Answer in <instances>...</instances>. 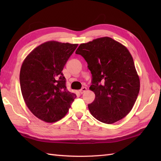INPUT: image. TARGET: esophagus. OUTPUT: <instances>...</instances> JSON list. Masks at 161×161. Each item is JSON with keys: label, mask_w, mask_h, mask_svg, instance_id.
Masks as SVG:
<instances>
[{"label": "esophagus", "mask_w": 161, "mask_h": 161, "mask_svg": "<svg viewBox=\"0 0 161 161\" xmlns=\"http://www.w3.org/2000/svg\"><path fill=\"white\" fill-rule=\"evenodd\" d=\"M86 90H87V88H86V87H83L82 88H81V89L80 90V93L81 94H83V93H84V92L86 91Z\"/></svg>", "instance_id": "1"}]
</instances>
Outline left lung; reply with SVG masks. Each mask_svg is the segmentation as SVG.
<instances>
[{
  "label": "left lung",
  "instance_id": "8db88e82",
  "mask_svg": "<svg viewBox=\"0 0 161 161\" xmlns=\"http://www.w3.org/2000/svg\"><path fill=\"white\" fill-rule=\"evenodd\" d=\"M75 53L82 56L92 74L95 100L88 105L97 120L113 124L124 118L134 105L140 78L129 50L111 37L81 43Z\"/></svg>",
  "mask_w": 161,
  "mask_h": 161
}]
</instances>
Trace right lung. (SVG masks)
<instances>
[{
    "mask_svg": "<svg viewBox=\"0 0 161 161\" xmlns=\"http://www.w3.org/2000/svg\"><path fill=\"white\" fill-rule=\"evenodd\" d=\"M78 44L49 41L25 57L20 71V86L27 107L36 118L55 122L66 115L76 94L66 89L62 73Z\"/></svg>",
    "mask_w": 161,
    "mask_h": 161,
    "instance_id": "add662e5",
    "label": "right lung"
}]
</instances>
